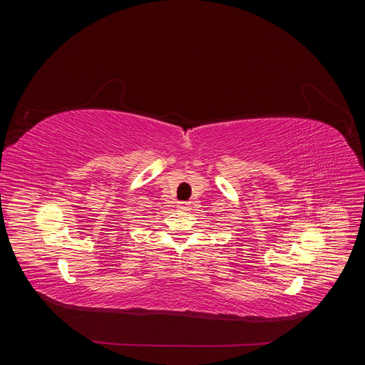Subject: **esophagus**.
Instances as JSON below:
<instances>
[{
  "label": "esophagus",
  "mask_w": 365,
  "mask_h": 365,
  "mask_svg": "<svg viewBox=\"0 0 365 365\" xmlns=\"http://www.w3.org/2000/svg\"><path fill=\"white\" fill-rule=\"evenodd\" d=\"M178 207H179V210H182V211H189L190 210V202H180L178 205Z\"/></svg>",
  "instance_id": "esophagus-1"
}]
</instances>
